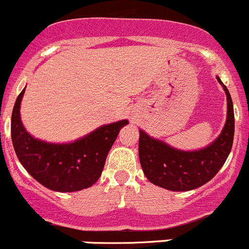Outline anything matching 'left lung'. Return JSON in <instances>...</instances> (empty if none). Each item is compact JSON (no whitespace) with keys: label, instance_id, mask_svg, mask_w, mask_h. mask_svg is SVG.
I'll use <instances>...</instances> for the list:
<instances>
[{"label":"left lung","instance_id":"1","mask_svg":"<svg viewBox=\"0 0 249 249\" xmlns=\"http://www.w3.org/2000/svg\"><path fill=\"white\" fill-rule=\"evenodd\" d=\"M227 97V118L219 135L202 149L181 150L139 129V159L144 175L154 185L170 191H191L216 176L230 155L234 136L233 103L230 91L217 75Z\"/></svg>","mask_w":249,"mask_h":249}]
</instances>
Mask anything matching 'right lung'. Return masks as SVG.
<instances>
[{
    "label": "right lung",
    "mask_w": 249,
    "mask_h": 249,
    "mask_svg": "<svg viewBox=\"0 0 249 249\" xmlns=\"http://www.w3.org/2000/svg\"><path fill=\"white\" fill-rule=\"evenodd\" d=\"M26 87L16 99L11 118L13 149L22 166L36 181L55 192L88 189L99 180L105 160L127 119L97 127L71 142H49L31 135L21 119Z\"/></svg>",
    "instance_id": "add662e5"
}]
</instances>
